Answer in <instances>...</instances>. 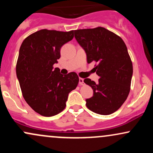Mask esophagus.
<instances>
[{
  "mask_svg": "<svg viewBox=\"0 0 153 153\" xmlns=\"http://www.w3.org/2000/svg\"><path fill=\"white\" fill-rule=\"evenodd\" d=\"M79 85H84L83 78H79Z\"/></svg>",
  "mask_w": 153,
  "mask_h": 153,
  "instance_id": "34e87169",
  "label": "esophagus"
}]
</instances>
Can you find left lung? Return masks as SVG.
Returning <instances> with one entry per match:
<instances>
[{"label": "left lung", "instance_id": "left-lung-1", "mask_svg": "<svg viewBox=\"0 0 153 153\" xmlns=\"http://www.w3.org/2000/svg\"><path fill=\"white\" fill-rule=\"evenodd\" d=\"M75 38L86 53L87 62H97L94 69L100 77L96 83L90 78L94 96L86 106L94 113L108 115L122 106L130 91L132 62L125 43L120 36L103 27L75 30Z\"/></svg>", "mask_w": 153, "mask_h": 153}]
</instances>
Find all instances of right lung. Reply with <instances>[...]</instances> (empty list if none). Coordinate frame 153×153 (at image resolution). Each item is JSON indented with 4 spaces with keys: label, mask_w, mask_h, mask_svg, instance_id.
I'll list each match as a JSON object with an SVG mask.
<instances>
[{
    "label": "right lung",
    "mask_w": 153,
    "mask_h": 153,
    "mask_svg": "<svg viewBox=\"0 0 153 153\" xmlns=\"http://www.w3.org/2000/svg\"><path fill=\"white\" fill-rule=\"evenodd\" d=\"M73 31L42 29L23 41L16 63V76L29 106L44 117L64 110L68 94L79 82L74 72L62 75L53 65L60 57L63 45L73 39Z\"/></svg>",
    "instance_id": "add662e5"
}]
</instances>
